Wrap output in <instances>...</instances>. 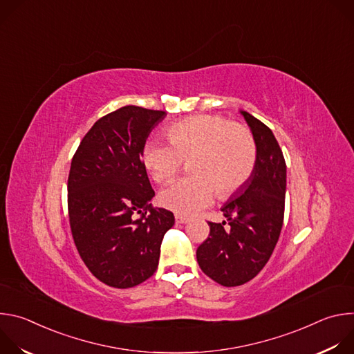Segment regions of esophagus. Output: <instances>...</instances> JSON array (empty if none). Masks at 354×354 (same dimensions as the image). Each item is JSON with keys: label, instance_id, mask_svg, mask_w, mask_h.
<instances>
[{"label": "esophagus", "instance_id": "esophagus-1", "mask_svg": "<svg viewBox=\"0 0 354 354\" xmlns=\"http://www.w3.org/2000/svg\"><path fill=\"white\" fill-rule=\"evenodd\" d=\"M175 220H176V223H178V224H186V223L189 221V218H187V217L180 216V214H176V216H175Z\"/></svg>", "mask_w": 354, "mask_h": 354}]
</instances>
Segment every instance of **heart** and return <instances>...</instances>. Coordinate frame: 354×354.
I'll list each match as a JSON object with an SVG mask.
<instances>
[{
  "instance_id": "heart-1",
  "label": "heart",
  "mask_w": 354,
  "mask_h": 354,
  "mask_svg": "<svg viewBox=\"0 0 354 354\" xmlns=\"http://www.w3.org/2000/svg\"><path fill=\"white\" fill-rule=\"evenodd\" d=\"M165 136L171 145L149 141L141 164L157 183L172 180L190 161L194 175L178 180L160 194L161 205L178 214H194L218 198L236 193L255 171L258 148L252 131L218 115H194L171 124Z\"/></svg>"
}]
</instances>
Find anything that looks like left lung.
<instances>
[{
  "label": "left lung",
  "mask_w": 354,
  "mask_h": 354,
  "mask_svg": "<svg viewBox=\"0 0 354 354\" xmlns=\"http://www.w3.org/2000/svg\"><path fill=\"white\" fill-rule=\"evenodd\" d=\"M241 113L257 141L255 171L223 206L227 221H209V238L196 250L200 269L225 287L245 284L265 268L284 218L286 161L281 148L265 123L248 112Z\"/></svg>",
  "instance_id": "1"
}]
</instances>
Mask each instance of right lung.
I'll list each match as a JSON object with an SVG mask.
<instances>
[{
	"label": "right lung",
	"mask_w": 354,
	"mask_h": 354,
	"mask_svg": "<svg viewBox=\"0 0 354 354\" xmlns=\"http://www.w3.org/2000/svg\"><path fill=\"white\" fill-rule=\"evenodd\" d=\"M164 111L123 106L100 118L81 140L68 175V217L89 272L115 288H130L158 268L174 213L153 207L141 151Z\"/></svg>",
	"instance_id": "add662e5"
}]
</instances>
